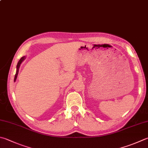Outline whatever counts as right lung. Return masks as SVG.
Returning a JSON list of instances; mask_svg holds the SVG:
<instances>
[{"label":"right lung","mask_w":148,"mask_h":148,"mask_svg":"<svg viewBox=\"0 0 148 148\" xmlns=\"http://www.w3.org/2000/svg\"><path fill=\"white\" fill-rule=\"evenodd\" d=\"M26 58V57H22L19 61L18 62L17 65H16V74L15 75V78H14V81H15L16 79V77H17V75H18V70H19V68H20V66L21 64V63L23 62L24 60Z\"/></svg>","instance_id":"1"}]
</instances>
